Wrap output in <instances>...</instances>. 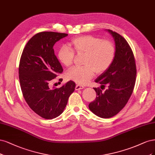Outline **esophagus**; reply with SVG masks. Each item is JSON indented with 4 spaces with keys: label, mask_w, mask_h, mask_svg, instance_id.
<instances>
[{
    "label": "esophagus",
    "mask_w": 155,
    "mask_h": 155,
    "mask_svg": "<svg viewBox=\"0 0 155 155\" xmlns=\"http://www.w3.org/2000/svg\"><path fill=\"white\" fill-rule=\"evenodd\" d=\"M85 87L82 85H80V84H77L76 87H75V89L76 90H79V89H84Z\"/></svg>",
    "instance_id": "esophagus-1"
}]
</instances>
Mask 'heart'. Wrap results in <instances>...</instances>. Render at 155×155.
Listing matches in <instances>:
<instances>
[{
    "label": "heart",
    "instance_id": "b5f03b06",
    "mask_svg": "<svg viewBox=\"0 0 155 155\" xmlns=\"http://www.w3.org/2000/svg\"><path fill=\"white\" fill-rule=\"evenodd\" d=\"M73 51L78 54H85L82 67H73L66 77L77 84H84L93 77L95 72L101 74L110 67L115 57V48L108 40L92 35H82L74 38L70 42ZM59 61L66 67L73 64L74 53L72 49L62 46L57 53Z\"/></svg>",
    "mask_w": 155,
    "mask_h": 155
}]
</instances>
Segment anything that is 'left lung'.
Here are the masks:
<instances>
[{"mask_svg":"<svg viewBox=\"0 0 155 155\" xmlns=\"http://www.w3.org/2000/svg\"><path fill=\"white\" fill-rule=\"evenodd\" d=\"M115 42V57L111 65L101 74L95 82L102 87L107 86L104 92L94 87L96 99L89 104V108L97 116L109 118L116 115L127 103L136 81L137 68L134 54L128 42L120 35L107 30Z\"/></svg>","mask_w":155,"mask_h":155,"instance_id":"left-lung-1","label":"left lung"}]
</instances>
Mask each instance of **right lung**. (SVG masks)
Wrapping results in <instances>:
<instances>
[{"mask_svg": "<svg viewBox=\"0 0 155 155\" xmlns=\"http://www.w3.org/2000/svg\"><path fill=\"white\" fill-rule=\"evenodd\" d=\"M66 36V33L53 31L35 35L24 48L20 60L18 74L23 97L29 107L45 119H53L62 113L75 88L72 81L58 88L50 85L63 71L53 46Z\"/></svg>", "mask_w": 155, "mask_h": 155, "instance_id": "1", "label": "right lung"}]
</instances>
